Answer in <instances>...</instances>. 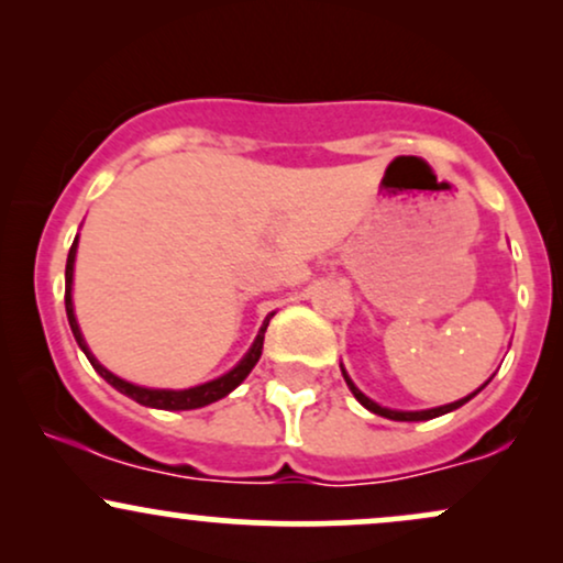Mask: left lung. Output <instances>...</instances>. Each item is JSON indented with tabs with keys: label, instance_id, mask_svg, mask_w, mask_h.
I'll list each match as a JSON object with an SVG mask.
<instances>
[{
	"label": "left lung",
	"instance_id": "obj_1",
	"mask_svg": "<svg viewBox=\"0 0 563 563\" xmlns=\"http://www.w3.org/2000/svg\"><path fill=\"white\" fill-rule=\"evenodd\" d=\"M341 373H344L346 386H349V389H352L354 397H357V402L363 405V407H367V410H371V412H376V416L389 418V421H431V418H439V416H444V412H452V410H457V407H461V405H466L471 397H476V394H479V391L484 389V386L489 384V380H487V384L479 386V389H476L474 394H468V397L457 399V402H450V405H442V407H431V410H416V412H407V410H389V407H380L378 402H373L371 397H365V394L360 391L357 386L352 384V378L346 376L344 367H341Z\"/></svg>",
	"mask_w": 563,
	"mask_h": 563
}]
</instances>
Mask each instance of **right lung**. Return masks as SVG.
Wrapping results in <instances>:
<instances>
[{
	"label": "right lung",
	"instance_id": "obj_1",
	"mask_svg": "<svg viewBox=\"0 0 563 563\" xmlns=\"http://www.w3.org/2000/svg\"><path fill=\"white\" fill-rule=\"evenodd\" d=\"M76 245H79V235L74 238V245H70L68 251V262H66V314H68V325L70 331H74V339L76 344L81 346V352L87 354V360L92 363V367L97 373H100L102 378L108 380V384L113 386V389H119L121 394H126V397H132L134 402L145 405V407H156V410H196V407H206L211 402H217V399L228 397V394L235 389V386H241L245 376H249L251 371H254V365L260 363L262 357V346H264V331H267L269 325V314L267 320H264L260 335H256V341L251 344L249 352H245V357L232 367L230 373H224V376H219L214 380H209V384H200V386H192V389H147V386H137V384H129V380L113 376L108 367H102L100 363L95 360V354L89 352L87 341H84V335L79 331V322H76V314H74V299H70V286H74V262H76Z\"/></svg>",
	"mask_w": 563,
	"mask_h": 563
}]
</instances>
